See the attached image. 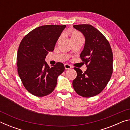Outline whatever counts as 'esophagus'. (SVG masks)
Segmentation results:
<instances>
[{"mask_svg":"<svg viewBox=\"0 0 130 130\" xmlns=\"http://www.w3.org/2000/svg\"><path fill=\"white\" fill-rule=\"evenodd\" d=\"M64 67H65V69L66 70L71 69V68H72L71 66H70V65H69V64H67V63H66V64L64 65Z\"/></svg>","mask_w":130,"mask_h":130,"instance_id":"34e87169","label":"esophagus"}]
</instances>
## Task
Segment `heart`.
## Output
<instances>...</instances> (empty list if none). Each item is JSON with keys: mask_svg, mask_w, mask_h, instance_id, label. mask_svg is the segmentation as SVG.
Returning a JSON list of instances; mask_svg holds the SVG:
<instances>
[{"mask_svg": "<svg viewBox=\"0 0 130 130\" xmlns=\"http://www.w3.org/2000/svg\"><path fill=\"white\" fill-rule=\"evenodd\" d=\"M82 37L80 32L77 31H74L72 33L71 36H70V38H76V37Z\"/></svg>", "mask_w": 130, "mask_h": 130, "instance_id": "heart-1", "label": "heart"}]
</instances>
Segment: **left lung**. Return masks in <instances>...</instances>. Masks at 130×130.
Returning a JSON list of instances; mask_svg holds the SVG:
<instances>
[{
    "label": "left lung",
    "mask_w": 130,
    "mask_h": 130,
    "mask_svg": "<svg viewBox=\"0 0 130 130\" xmlns=\"http://www.w3.org/2000/svg\"><path fill=\"white\" fill-rule=\"evenodd\" d=\"M82 32L85 42L80 58L86 63L87 70L83 73L74 68L77 77L72 83L74 91L84 98L99 94L111 78L112 73L113 54L105 37L91 25H73Z\"/></svg>",
    "instance_id": "left-lung-1"
}]
</instances>
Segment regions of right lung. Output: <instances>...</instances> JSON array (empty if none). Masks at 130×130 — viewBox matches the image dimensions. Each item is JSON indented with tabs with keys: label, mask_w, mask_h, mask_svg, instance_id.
Wrapping results in <instances>:
<instances>
[{
	"label": "right lung",
	"mask_w": 130,
	"mask_h": 130,
	"mask_svg": "<svg viewBox=\"0 0 130 130\" xmlns=\"http://www.w3.org/2000/svg\"><path fill=\"white\" fill-rule=\"evenodd\" d=\"M65 25H45L32 30L24 37L17 54V67L24 87L38 97L48 95L54 91L57 78L64 71L62 63L49 67L45 61L53 52Z\"/></svg>",
	"instance_id": "right-lung-1"
}]
</instances>
